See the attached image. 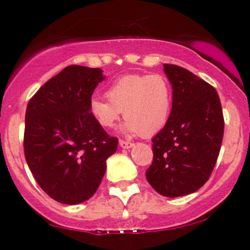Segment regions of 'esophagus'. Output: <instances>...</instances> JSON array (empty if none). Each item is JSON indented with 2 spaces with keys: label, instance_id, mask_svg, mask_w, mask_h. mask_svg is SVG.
Returning <instances> with one entry per match:
<instances>
[{
  "label": "esophagus",
  "instance_id": "1",
  "mask_svg": "<svg viewBox=\"0 0 250 250\" xmlns=\"http://www.w3.org/2000/svg\"><path fill=\"white\" fill-rule=\"evenodd\" d=\"M119 145H120V147H121L122 149H129V148L133 147L134 143H131V142H125V141H122V140H120Z\"/></svg>",
  "mask_w": 250,
  "mask_h": 250
}]
</instances>
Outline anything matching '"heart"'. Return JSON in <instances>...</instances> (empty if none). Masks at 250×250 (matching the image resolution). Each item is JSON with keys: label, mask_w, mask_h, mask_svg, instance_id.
Here are the masks:
<instances>
[{"label": "heart", "mask_w": 250, "mask_h": 250, "mask_svg": "<svg viewBox=\"0 0 250 250\" xmlns=\"http://www.w3.org/2000/svg\"><path fill=\"white\" fill-rule=\"evenodd\" d=\"M107 100L94 97L89 109L95 121L110 129L123 111L127 121L122 131L148 137L159 133L168 122L173 104L170 83L161 74L122 76L105 91Z\"/></svg>", "instance_id": "b5f03b06"}]
</instances>
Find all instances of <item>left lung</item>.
Listing matches in <instances>:
<instances>
[{
    "label": "left lung",
    "mask_w": 250,
    "mask_h": 250,
    "mask_svg": "<svg viewBox=\"0 0 250 250\" xmlns=\"http://www.w3.org/2000/svg\"><path fill=\"white\" fill-rule=\"evenodd\" d=\"M173 89L168 122L154 136V160L146 177L159 194L179 197L199 190L215 167L223 139L216 90L175 64H163Z\"/></svg>",
    "instance_id": "left-lung-1"
}]
</instances>
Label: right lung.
<instances>
[{
	"instance_id": "right-lung-1",
	"label": "right lung",
	"mask_w": 250,
	"mask_h": 250,
	"mask_svg": "<svg viewBox=\"0 0 250 250\" xmlns=\"http://www.w3.org/2000/svg\"><path fill=\"white\" fill-rule=\"evenodd\" d=\"M105 79L100 68L69 65L47 81L27 105L24 155L51 199L79 205L90 199L117 149L90 114L91 95Z\"/></svg>"
}]
</instances>
